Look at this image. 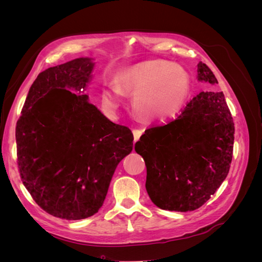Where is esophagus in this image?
<instances>
[{
	"instance_id": "obj_1",
	"label": "esophagus",
	"mask_w": 262,
	"mask_h": 262,
	"mask_svg": "<svg viewBox=\"0 0 262 262\" xmlns=\"http://www.w3.org/2000/svg\"><path fill=\"white\" fill-rule=\"evenodd\" d=\"M132 132H133L134 142H137V141L140 139V137L142 136V133H143V131H142V130H139V129H134Z\"/></svg>"
}]
</instances>
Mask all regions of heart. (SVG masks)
I'll use <instances>...</instances> for the list:
<instances>
[{
    "instance_id": "obj_1",
    "label": "heart",
    "mask_w": 262,
    "mask_h": 262,
    "mask_svg": "<svg viewBox=\"0 0 262 262\" xmlns=\"http://www.w3.org/2000/svg\"><path fill=\"white\" fill-rule=\"evenodd\" d=\"M190 92L186 71L164 62H142L121 71L116 86L104 91L106 104L117 109L121 94L133 95L134 112L146 122L167 121L184 107Z\"/></svg>"
}]
</instances>
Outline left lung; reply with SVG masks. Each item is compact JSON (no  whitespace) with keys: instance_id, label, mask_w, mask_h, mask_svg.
I'll list each match as a JSON object with an SVG mask.
<instances>
[{"instance_id":"8db88e82","label":"left lung","mask_w":262,"mask_h":262,"mask_svg":"<svg viewBox=\"0 0 262 262\" xmlns=\"http://www.w3.org/2000/svg\"><path fill=\"white\" fill-rule=\"evenodd\" d=\"M198 80L217 84L202 62ZM234 133L223 92H201L176 119L145 130L134 148L145 162V188L156 207L178 212L202 207L227 176Z\"/></svg>"}]
</instances>
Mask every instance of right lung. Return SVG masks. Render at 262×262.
<instances>
[{"mask_svg": "<svg viewBox=\"0 0 262 262\" xmlns=\"http://www.w3.org/2000/svg\"><path fill=\"white\" fill-rule=\"evenodd\" d=\"M94 64L78 58L39 73L16 123L23 184L43 211L64 220L98 212L133 147L128 126L110 121L84 94Z\"/></svg>", "mask_w": 262, "mask_h": 262, "instance_id": "right-lung-1", "label": "right lung"}]
</instances>
